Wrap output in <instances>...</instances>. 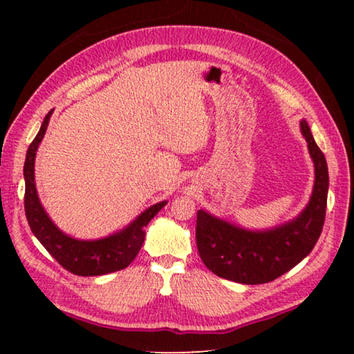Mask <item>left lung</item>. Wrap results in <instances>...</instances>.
I'll use <instances>...</instances> for the list:
<instances>
[{
  "instance_id": "8db88e82",
  "label": "left lung",
  "mask_w": 354,
  "mask_h": 354,
  "mask_svg": "<svg viewBox=\"0 0 354 354\" xmlns=\"http://www.w3.org/2000/svg\"><path fill=\"white\" fill-rule=\"evenodd\" d=\"M315 165V184L306 209L277 230L251 232L196 212V247L201 261L220 278L242 284H263L301 262L319 241L326 215L328 165L308 123H299Z\"/></svg>"
}]
</instances>
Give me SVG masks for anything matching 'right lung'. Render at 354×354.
<instances>
[{
    "mask_svg": "<svg viewBox=\"0 0 354 354\" xmlns=\"http://www.w3.org/2000/svg\"><path fill=\"white\" fill-rule=\"evenodd\" d=\"M53 111L46 113L40 131L28 148L23 175H25V212L32 234L39 239L45 250L70 273L77 277H100L127 268L142 248L145 241V226L162 209L167 201L147 209L139 218L134 220L127 230L100 241H76L59 231L55 223L48 218L37 198L34 184V159L40 140L50 122Z\"/></svg>",
    "mask_w": 354,
    "mask_h": 354,
    "instance_id": "right-lung-1",
    "label": "right lung"
}]
</instances>
